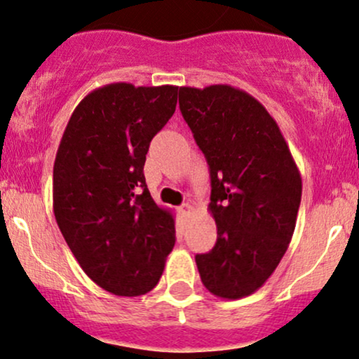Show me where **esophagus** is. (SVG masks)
Here are the masks:
<instances>
[{
  "label": "esophagus",
  "mask_w": 359,
  "mask_h": 359,
  "mask_svg": "<svg viewBox=\"0 0 359 359\" xmlns=\"http://www.w3.org/2000/svg\"><path fill=\"white\" fill-rule=\"evenodd\" d=\"M179 210H180V214L184 215V217H189V215L194 212V207L191 204H182L179 207Z\"/></svg>",
  "instance_id": "esophagus-1"
}]
</instances>
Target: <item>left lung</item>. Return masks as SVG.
<instances>
[{"label": "left lung", "instance_id": "1", "mask_svg": "<svg viewBox=\"0 0 359 359\" xmlns=\"http://www.w3.org/2000/svg\"><path fill=\"white\" fill-rule=\"evenodd\" d=\"M179 107L210 170L212 250L197 254L214 296L256 292L286 254L303 182L278 123L256 98L231 85L180 86Z\"/></svg>", "mask_w": 359, "mask_h": 359}]
</instances>
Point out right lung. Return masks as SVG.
<instances>
[{
    "instance_id": "1",
    "label": "right lung",
    "mask_w": 359,
    "mask_h": 359,
    "mask_svg": "<svg viewBox=\"0 0 359 359\" xmlns=\"http://www.w3.org/2000/svg\"><path fill=\"white\" fill-rule=\"evenodd\" d=\"M177 92L132 83L93 90L73 110L56 152V222L85 274L115 296L152 291L174 249V215L154 202L144 165Z\"/></svg>"
}]
</instances>
